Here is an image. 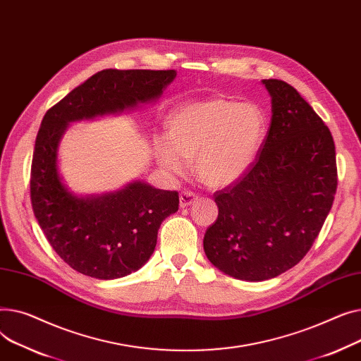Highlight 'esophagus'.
I'll return each mask as SVG.
<instances>
[{
  "mask_svg": "<svg viewBox=\"0 0 361 361\" xmlns=\"http://www.w3.org/2000/svg\"><path fill=\"white\" fill-rule=\"evenodd\" d=\"M197 200H198V197L194 192H189V190H185V192H182L180 197H179V205H180V208H186L190 204H194Z\"/></svg>",
  "mask_w": 361,
  "mask_h": 361,
  "instance_id": "1",
  "label": "esophagus"
}]
</instances>
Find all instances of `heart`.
I'll use <instances>...</instances> for the list:
<instances>
[{
	"label": "heart",
	"instance_id": "heart-1",
	"mask_svg": "<svg viewBox=\"0 0 361 361\" xmlns=\"http://www.w3.org/2000/svg\"><path fill=\"white\" fill-rule=\"evenodd\" d=\"M167 137L156 141L163 171L182 175L195 161L197 178L224 188L239 180L255 161L265 137V115L252 103L209 97L179 106L167 122Z\"/></svg>",
	"mask_w": 361,
	"mask_h": 361
}]
</instances>
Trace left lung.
<instances>
[{"instance_id": "obj_1", "label": "left lung", "mask_w": 361, "mask_h": 361, "mask_svg": "<svg viewBox=\"0 0 361 361\" xmlns=\"http://www.w3.org/2000/svg\"><path fill=\"white\" fill-rule=\"evenodd\" d=\"M271 125L249 171L214 194L219 217L204 236L208 261L233 279L264 281L298 265L336 192L335 144L300 93L262 80Z\"/></svg>"}]
</instances>
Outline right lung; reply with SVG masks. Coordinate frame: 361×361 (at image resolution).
Returning a JSON list of instances; mask_svg holds the SVG:
<instances>
[{"label": "right lung", "instance_id": "1", "mask_svg": "<svg viewBox=\"0 0 361 361\" xmlns=\"http://www.w3.org/2000/svg\"><path fill=\"white\" fill-rule=\"evenodd\" d=\"M175 77V70H103L42 119L30 175L33 213L59 258L84 275L115 280L140 269L153 255L161 221L178 211L179 197L140 179L114 192L77 195L59 173V142L71 122L156 102Z\"/></svg>", "mask_w": 361, "mask_h": 361}]
</instances>
